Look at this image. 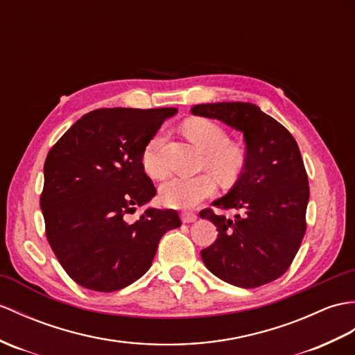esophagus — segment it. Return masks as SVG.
Returning a JSON list of instances; mask_svg holds the SVG:
<instances>
[{"mask_svg":"<svg viewBox=\"0 0 355 355\" xmlns=\"http://www.w3.org/2000/svg\"><path fill=\"white\" fill-rule=\"evenodd\" d=\"M196 219L198 216L195 213H183V215H181V220H183L184 224H191V222H195Z\"/></svg>","mask_w":355,"mask_h":355,"instance_id":"1","label":"esophagus"}]
</instances>
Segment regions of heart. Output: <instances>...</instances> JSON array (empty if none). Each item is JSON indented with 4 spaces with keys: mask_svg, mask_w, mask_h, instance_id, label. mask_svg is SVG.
<instances>
[{
    "mask_svg": "<svg viewBox=\"0 0 355 355\" xmlns=\"http://www.w3.org/2000/svg\"><path fill=\"white\" fill-rule=\"evenodd\" d=\"M184 131L192 142L205 153L204 164L222 181L233 180L242 169L245 154L241 146L228 144L225 130L209 119L195 118L184 123ZM163 133L159 131L145 144L140 162L148 175L162 178L166 166L162 160L160 150ZM216 184L209 175L172 177L160 186V198L164 205L172 209H192L198 202L211 196Z\"/></svg>",
    "mask_w": 355,
    "mask_h": 355,
    "instance_id": "1",
    "label": "heart"
}]
</instances>
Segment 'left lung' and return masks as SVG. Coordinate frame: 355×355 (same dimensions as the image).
<instances>
[{"label": "left lung", "instance_id": "obj_1", "mask_svg": "<svg viewBox=\"0 0 355 355\" xmlns=\"http://www.w3.org/2000/svg\"><path fill=\"white\" fill-rule=\"evenodd\" d=\"M191 112L241 131L246 148L241 177L211 202L237 215L200 213L219 232L201 251L204 265L243 289L274 282L289 269L306 233L310 189L300 148L282 123L251 103L198 104Z\"/></svg>", "mask_w": 355, "mask_h": 355}]
</instances>
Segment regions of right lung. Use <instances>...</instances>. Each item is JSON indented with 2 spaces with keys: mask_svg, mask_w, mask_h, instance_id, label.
Returning <instances> with one entry per match:
<instances>
[{
  "mask_svg": "<svg viewBox=\"0 0 355 355\" xmlns=\"http://www.w3.org/2000/svg\"><path fill=\"white\" fill-rule=\"evenodd\" d=\"M175 107L98 109L81 116L48 153L44 213L48 242L68 275L90 291L114 292L151 268L162 236L178 228L172 209L148 207L155 195L140 155Z\"/></svg>",
  "mask_w": 355,
  "mask_h": 355,
  "instance_id": "obj_1",
  "label": "right lung"
}]
</instances>
